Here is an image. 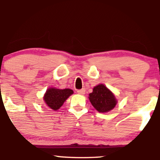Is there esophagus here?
<instances>
[{
	"mask_svg": "<svg viewBox=\"0 0 160 160\" xmlns=\"http://www.w3.org/2000/svg\"><path fill=\"white\" fill-rule=\"evenodd\" d=\"M86 92V89H79L78 90V93L80 95H84Z\"/></svg>",
	"mask_w": 160,
	"mask_h": 160,
	"instance_id": "obj_1",
	"label": "esophagus"
}]
</instances>
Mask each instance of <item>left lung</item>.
Here are the masks:
<instances>
[{
	"label": "left lung",
	"mask_w": 160,
	"mask_h": 160,
	"mask_svg": "<svg viewBox=\"0 0 160 160\" xmlns=\"http://www.w3.org/2000/svg\"><path fill=\"white\" fill-rule=\"evenodd\" d=\"M89 98L93 107L100 113L110 111L117 104L114 95L103 84L95 86Z\"/></svg>",
	"instance_id": "8db88e82"
}]
</instances>
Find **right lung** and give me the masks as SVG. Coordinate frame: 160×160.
Instances as JSON below:
<instances>
[{
    "label": "right lung",
    "instance_id": "add662e5",
    "mask_svg": "<svg viewBox=\"0 0 160 160\" xmlns=\"http://www.w3.org/2000/svg\"><path fill=\"white\" fill-rule=\"evenodd\" d=\"M73 93L74 92L70 89H58L50 88L47 90L43 99L49 108L56 111L62 107L66 99Z\"/></svg>",
    "mask_w": 160,
    "mask_h": 160
}]
</instances>
